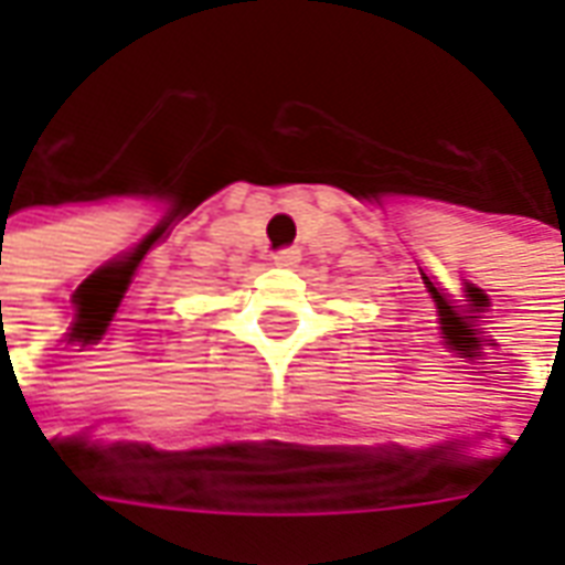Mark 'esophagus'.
<instances>
[{
	"instance_id": "1",
	"label": "esophagus",
	"mask_w": 565,
	"mask_h": 565,
	"mask_svg": "<svg viewBox=\"0 0 565 565\" xmlns=\"http://www.w3.org/2000/svg\"><path fill=\"white\" fill-rule=\"evenodd\" d=\"M275 266H296L301 260V252L296 246H287V248H278L273 255Z\"/></svg>"
}]
</instances>
